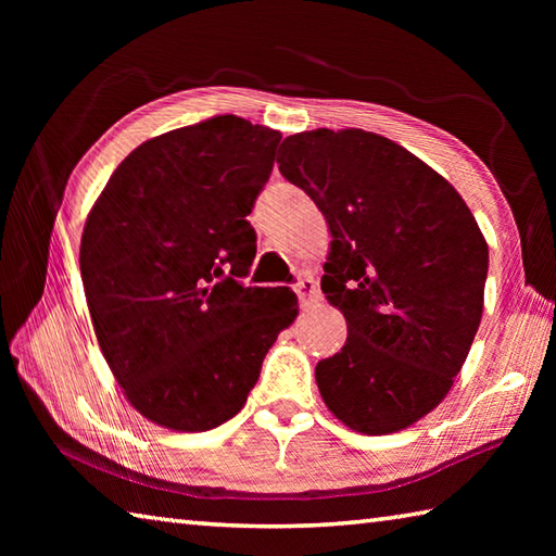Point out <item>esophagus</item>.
Wrapping results in <instances>:
<instances>
[{
	"label": "esophagus",
	"mask_w": 556,
	"mask_h": 556,
	"mask_svg": "<svg viewBox=\"0 0 556 556\" xmlns=\"http://www.w3.org/2000/svg\"><path fill=\"white\" fill-rule=\"evenodd\" d=\"M294 291H296V296H299V304H301V306H308V304H312V301H314V299H316V294H318L316 281H314L312 277L299 279V285L294 287Z\"/></svg>",
	"instance_id": "1"
}]
</instances>
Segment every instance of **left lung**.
I'll return each instance as SVG.
<instances>
[{
  "instance_id": "1",
  "label": "left lung",
  "mask_w": 556,
  "mask_h": 556,
  "mask_svg": "<svg viewBox=\"0 0 556 556\" xmlns=\"http://www.w3.org/2000/svg\"><path fill=\"white\" fill-rule=\"evenodd\" d=\"M277 164L331 232L321 289L348 338L316 365L326 407L368 437L412 427L454 388L481 326L488 242L473 213L375 131H299Z\"/></svg>"
}]
</instances>
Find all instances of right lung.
<instances>
[{
  "label": "right lung",
  "mask_w": 556,
  "mask_h": 556,
  "mask_svg": "<svg viewBox=\"0 0 556 556\" xmlns=\"http://www.w3.org/2000/svg\"><path fill=\"white\" fill-rule=\"evenodd\" d=\"M277 129L220 115L139 144L102 188L80 238L96 338L127 402L172 431H208L248 402L299 304L242 287L248 215L275 166Z\"/></svg>",
  "instance_id": "obj_1"
}]
</instances>
